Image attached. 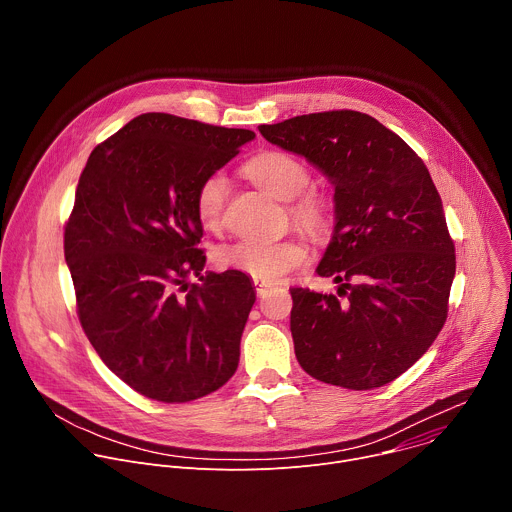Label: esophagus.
I'll use <instances>...</instances> for the list:
<instances>
[{"mask_svg":"<svg viewBox=\"0 0 512 512\" xmlns=\"http://www.w3.org/2000/svg\"><path fill=\"white\" fill-rule=\"evenodd\" d=\"M253 285H255V291H257V296L261 298V296H265L267 291H269V287H271V283H267V281H259V279H253Z\"/></svg>","mask_w":512,"mask_h":512,"instance_id":"obj_1","label":"esophagus"}]
</instances>
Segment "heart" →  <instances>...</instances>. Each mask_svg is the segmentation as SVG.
Listing matches in <instances>:
<instances>
[{"mask_svg": "<svg viewBox=\"0 0 512 512\" xmlns=\"http://www.w3.org/2000/svg\"><path fill=\"white\" fill-rule=\"evenodd\" d=\"M245 172L263 190L279 200L291 202L294 221L310 233H322L330 223V200L308 190L312 184L310 170L298 158L285 152H263L247 162ZM229 192L227 176L216 170L210 172L196 190V216L206 229H216L223 221V208ZM214 261L225 267L245 273L259 281H279L289 271L302 267L308 261L306 245L298 241H253L243 239L231 245L218 247Z\"/></svg>", "mask_w": 512, "mask_h": 512, "instance_id": "1", "label": "heart"}]
</instances>
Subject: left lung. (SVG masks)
Listing matches in <instances>:
<instances>
[{
	"instance_id": "obj_1",
	"label": "left lung",
	"mask_w": 512,
	"mask_h": 512,
	"mask_svg": "<svg viewBox=\"0 0 512 512\" xmlns=\"http://www.w3.org/2000/svg\"><path fill=\"white\" fill-rule=\"evenodd\" d=\"M259 131L334 186V235L316 271L338 283V296L289 289L298 362L310 377L354 391L395 381L444 328L456 273L442 198L425 164L397 133L350 109Z\"/></svg>"
}]
</instances>
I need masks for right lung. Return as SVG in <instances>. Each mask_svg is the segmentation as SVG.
<instances>
[{"mask_svg": "<svg viewBox=\"0 0 512 512\" xmlns=\"http://www.w3.org/2000/svg\"><path fill=\"white\" fill-rule=\"evenodd\" d=\"M253 137L143 113L97 145L79 178L64 227L77 314L101 360L143 397L194 401L239 367L255 289L235 269L202 275L194 198Z\"/></svg>", "mask_w": 512, "mask_h": 512, "instance_id": "1", "label": "right lung"}]
</instances>
